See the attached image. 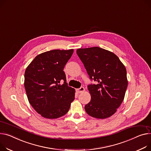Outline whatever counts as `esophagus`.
I'll return each mask as SVG.
<instances>
[{
    "label": "esophagus",
    "mask_w": 151,
    "mask_h": 151,
    "mask_svg": "<svg viewBox=\"0 0 151 151\" xmlns=\"http://www.w3.org/2000/svg\"><path fill=\"white\" fill-rule=\"evenodd\" d=\"M84 90H85V88L83 87H81L80 88L76 89V92L78 93H82V92H84Z\"/></svg>",
    "instance_id": "34e87169"
}]
</instances>
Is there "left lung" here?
<instances>
[{
  "label": "left lung",
  "mask_w": 151,
  "mask_h": 151,
  "mask_svg": "<svg viewBox=\"0 0 151 151\" xmlns=\"http://www.w3.org/2000/svg\"><path fill=\"white\" fill-rule=\"evenodd\" d=\"M76 53L90 79L97 83L88 86L91 100L86 112L98 119L110 117L124 100L128 83L125 66L114 53L98 47L78 48Z\"/></svg>",
  "instance_id": "obj_1"
}]
</instances>
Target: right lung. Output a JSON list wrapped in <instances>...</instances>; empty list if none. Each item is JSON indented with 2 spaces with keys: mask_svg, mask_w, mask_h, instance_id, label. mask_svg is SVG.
<instances>
[{
  "mask_svg": "<svg viewBox=\"0 0 151 151\" xmlns=\"http://www.w3.org/2000/svg\"><path fill=\"white\" fill-rule=\"evenodd\" d=\"M73 49L50 50L35 57L25 72L24 86L29 104L42 116L55 119L65 115L75 99L64 68ZM61 81L64 83L60 84Z\"/></svg>",
  "mask_w": 151,
  "mask_h": 151,
  "instance_id": "add662e5",
  "label": "right lung"
}]
</instances>
